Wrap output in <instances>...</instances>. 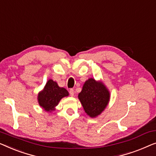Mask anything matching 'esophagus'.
<instances>
[{"instance_id": "34e87169", "label": "esophagus", "mask_w": 156, "mask_h": 156, "mask_svg": "<svg viewBox=\"0 0 156 156\" xmlns=\"http://www.w3.org/2000/svg\"><path fill=\"white\" fill-rule=\"evenodd\" d=\"M69 94H70V95L71 96H73L74 95V90H73V89H70L69 90Z\"/></svg>"}]
</instances>
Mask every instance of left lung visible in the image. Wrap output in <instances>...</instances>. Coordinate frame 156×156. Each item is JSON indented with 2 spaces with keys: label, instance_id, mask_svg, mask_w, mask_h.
Segmentation results:
<instances>
[{
  "label": "left lung",
  "instance_id": "left-lung-1",
  "mask_svg": "<svg viewBox=\"0 0 156 156\" xmlns=\"http://www.w3.org/2000/svg\"><path fill=\"white\" fill-rule=\"evenodd\" d=\"M78 98L87 115L95 117L107 107L109 100V93L102 83L90 78L83 85Z\"/></svg>",
  "mask_w": 156,
  "mask_h": 156
}]
</instances>
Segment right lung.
Masks as SVG:
<instances>
[{
    "instance_id": "obj_1",
    "label": "right lung",
    "mask_w": 156,
    "mask_h": 156,
    "mask_svg": "<svg viewBox=\"0 0 156 156\" xmlns=\"http://www.w3.org/2000/svg\"><path fill=\"white\" fill-rule=\"evenodd\" d=\"M69 95V92L63 87H60L56 82L51 79L48 80L44 88L38 95L39 104L46 111L54 110L61 98Z\"/></svg>"
}]
</instances>
